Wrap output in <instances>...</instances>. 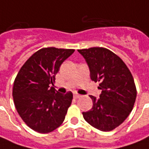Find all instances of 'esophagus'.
<instances>
[{
    "label": "esophagus",
    "instance_id": "34e87169",
    "mask_svg": "<svg viewBox=\"0 0 149 149\" xmlns=\"http://www.w3.org/2000/svg\"><path fill=\"white\" fill-rule=\"evenodd\" d=\"M81 95H80V94H77V93H75L74 95H73V97H74L75 99H77L79 97H81Z\"/></svg>",
    "mask_w": 149,
    "mask_h": 149
}]
</instances>
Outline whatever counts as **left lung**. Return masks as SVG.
Segmentation results:
<instances>
[{
    "label": "left lung",
    "mask_w": 149,
    "mask_h": 149,
    "mask_svg": "<svg viewBox=\"0 0 149 149\" xmlns=\"http://www.w3.org/2000/svg\"><path fill=\"white\" fill-rule=\"evenodd\" d=\"M85 59L90 78L99 82L100 98L90 96L93 107L83 112L85 120L102 132H110L123 123L132 112L136 88L131 72L121 58L105 47L78 50Z\"/></svg>",
    "instance_id": "1"
}]
</instances>
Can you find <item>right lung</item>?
<instances>
[{
  "instance_id": "obj_1",
  "label": "right lung",
  "mask_w": 149,
  "mask_h": 149,
  "mask_svg": "<svg viewBox=\"0 0 149 149\" xmlns=\"http://www.w3.org/2000/svg\"><path fill=\"white\" fill-rule=\"evenodd\" d=\"M74 49L44 47L22 65L13 82V97L18 114L35 132L49 133L64 122L72 93L61 94L54 87L60 65Z\"/></svg>"
}]
</instances>
